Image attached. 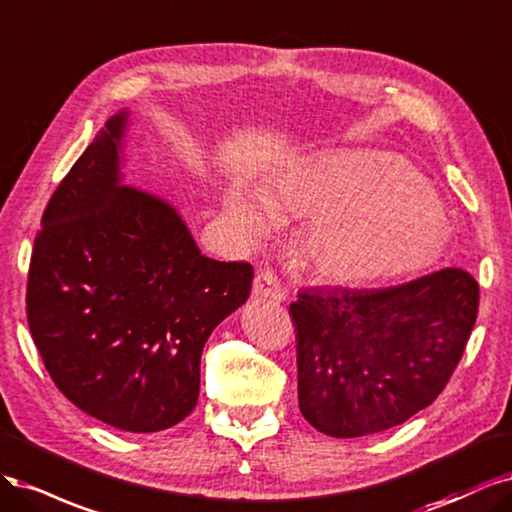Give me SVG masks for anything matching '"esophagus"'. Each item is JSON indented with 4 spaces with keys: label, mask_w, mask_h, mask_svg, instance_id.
<instances>
[{
    "label": "esophagus",
    "mask_w": 512,
    "mask_h": 512,
    "mask_svg": "<svg viewBox=\"0 0 512 512\" xmlns=\"http://www.w3.org/2000/svg\"><path fill=\"white\" fill-rule=\"evenodd\" d=\"M253 295L255 298H263V300L283 302L285 289L280 287V280L272 270H261L253 280Z\"/></svg>",
    "instance_id": "34e87169"
}]
</instances>
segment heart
I'll list each match as a JSON object with an SVG mask.
<instances>
[{
  "mask_svg": "<svg viewBox=\"0 0 512 512\" xmlns=\"http://www.w3.org/2000/svg\"><path fill=\"white\" fill-rule=\"evenodd\" d=\"M229 219L259 236L283 217L310 219L295 257L327 280H368L430 257L444 227L434 189L389 153H325L278 176L270 197L244 189L225 195Z\"/></svg>",
  "mask_w": 512,
  "mask_h": 512,
  "instance_id": "obj_1",
  "label": "heart"
}]
</instances>
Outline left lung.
<instances>
[{"mask_svg":"<svg viewBox=\"0 0 512 512\" xmlns=\"http://www.w3.org/2000/svg\"><path fill=\"white\" fill-rule=\"evenodd\" d=\"M478 312L461 268L389 287H312L289 306L298 400L321 434L357 438L408 421L447 387Z\"/></svg>","mask_w":512,"mask_h":512,"instance_id":"1","label":"left lung"}]
</instances>
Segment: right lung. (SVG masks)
<instances>
[{
	"label": "right lung",
	"mask_w": 512,
	"mask_h": 512,
	"mask_svg": "<svg viewBox=\"0 0 512 512\" xmlns=\"http://www.w3.org/2000/svg\"><path fill=\"white\" fill-rule=\"evenodd\" d=\"M127 110L48 202L27 276L29 332L59 391L125 432H161L200 395L212 329L251 293L253 266L200 253L166 200L121 180Z\"/></svg>",
	"instance_id": "add662e5"
}]
</instances>
